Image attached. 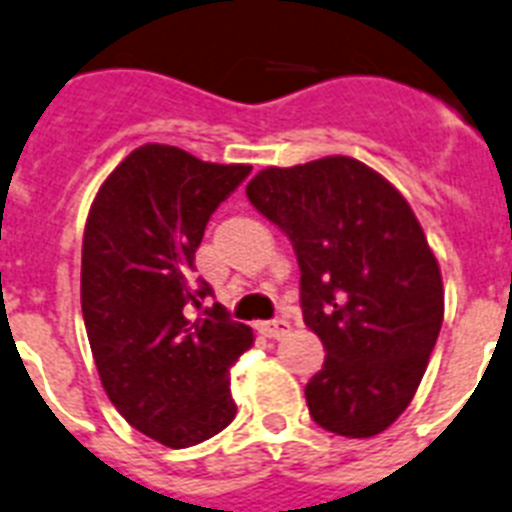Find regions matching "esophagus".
Here are the masks:
<instances>
[{"label":"esophagus","mask_w":512,"mask_h":512,"mask_svg":"<svg viewBox=\"0 0 512 512\" xmlns=\"http://www.w3.org/2000/svg\"><path fill=\"white\" fill-rule=\"evenodd\" d=\"M286 331H289V323L286 321H263L260 323V334L268 336V339H281Z\"/></svg>","instance_id":"1"}]
</instances>
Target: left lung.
Wrapping results in <instances>:
<instances>
[{"label":"left lung","mask_w":512,"mask_h":512,"mask_svg":"<svg viewBox=\"0 0 512 512\" xmlns=\"http://www.w3.org/2000/svg\"><path fill=\"white\" fill-rule=\"evenodd\" d=\"M249 202L299 263L302 318L326 360L305 386L321 429L368 439L413 400L444 318L442 273L407 199L355 157L265 168Z\"/></svg>","instance_id":"obj_1"}]
</instances>
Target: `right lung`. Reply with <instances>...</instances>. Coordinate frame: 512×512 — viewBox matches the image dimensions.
<instances>
[{
    "instance_id": "right-lung-1",
    "label": "right lung",
    "mask_w": 512,
    "mask_h": 512,
    "mask_svg": "<svg viewBox=\"0 0 512 512\" xmlns=\"http://www.w3.org/2000/svg\"><path fill=\"white\" fill-rule=\"evenodd\" d=\"M252 165H218L168 144L134 149L91 202L81 252V307L107 397L136 431L184 450L234 421L228 368L255 336L194 284L210 215Z\"/></svg>"
}]
</instances>
